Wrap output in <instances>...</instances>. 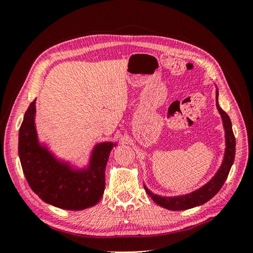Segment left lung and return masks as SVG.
<instances>
[{
    "instance_id": "left-lung-1",
    "label": "left lung",
    "mask_w": 253,
    "mask_h": 253,
    "mask_svg": "<svg viewBox=\"0 0 253 253\" xmlns=\"http://www.w3.org/2000/svg\"><path fill=\"white\" fill-rule=\"evenodd\" d=\"M216 108L220 114L221 120H223V126L225 128V139H226V149L223 163H221L219 169L215 173L213 177L204 185L202 188L197 189L193 192L179 195V196H160L154 194L150 191L144 185V189L150 197L157 205L163 208L172 211H180L194 208V207L204 205L215 195L220 188L223 187L224 182L226 181L228 174L230 172L231 167L234 162L235 156V137L232 131V124L226 112L220 109L218 104V89H216Z\"/></svg>"
}]
</instances>
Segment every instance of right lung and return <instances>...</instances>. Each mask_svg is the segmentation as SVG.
I'll list each match as a JSON object with an SVG mask.
<instances>
[{
	"instance_id": "right-lung-1",
	"label": "right lung",
	"mask_w": 253,
	"mask_h": 253,
	"mask_svg": "<svg viewBox=\"0 0 253 253\" xmlns=\"http://www.w3.org/2000/svg\"><path fill=\"white\" fill-rule=\"evenodd\" d=\"M36 99L29 104L19 131V157L29 187L42 201L65 210L95 206L104 192L105 167L117 143L100 142L90 153L88 166L72 167L59 160L38 139Z\"/></svg>"
}]
</instances>
